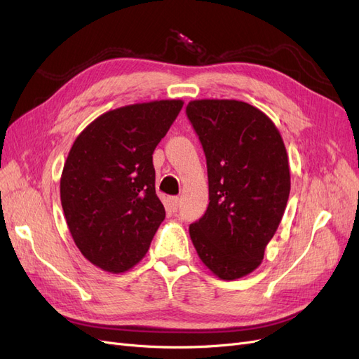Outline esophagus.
Here are the masks:
<instances>
[{
	"label": "esophagus",
	"instance_id": "esophagus-1",
	"mask_svg": "<svg viewBox=\"0 0 359 359\" xmlns=\"http://www.w3.org/2000/svg\"><path fill=\"white\" fill-rule=\"evenodd\" d=\"M168 205H169V208H170L172 211H177V210H178V206H180V198H178V196H172V198H169Z\"/></svg>",
	"mask_w": 359,
	"mask_h": 359
}]
</instances>
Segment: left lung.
<instances>
[{"label": "left lung", "mask_w": 359, "mask_h": 359, "mask_svg": "<svg viewBox=\"0 0 359 359\" xmlns=\"http://www.w3.org/2000/svg\"><path fill=\"white\" fill-rule=\"evenodd\" d=\"M186 114L208 169L210 205L190 224L202 262L222 280L260 265L285 214L290 173L283 139L257 107L238 100H194Z\"/></svg>", "instance_id": "8db88e82"}]
</instances>
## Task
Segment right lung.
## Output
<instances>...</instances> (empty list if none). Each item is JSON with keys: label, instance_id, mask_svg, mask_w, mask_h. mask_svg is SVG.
<instances>
[{"label": "right lung", "instance_id": "add662e5", "mask_svg": "<svg viewBox=\"0 0 359 359\" xmlns=\"http://www.w3.org/2000/svg\"><path fill=\"white\" fill-rule=\"evenodd\" d=\"M182 100L128 104L100 115L76 137L60 181L61 205L81 253L107 273L142 259L165 220L153 153Z\"/></svg>", "mask_w": 359, "mask_h": 359}]
</instances>
